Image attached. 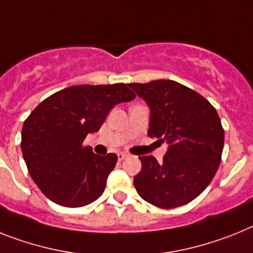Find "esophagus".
Returning <instances> with one entry per match:
<instances>
[{"instance_id":"1","label":"esophagus","mask_w":253,"mask_h":253,"mask_svg":"<svg viewBox=\"0 0 253 253\" xmlns=\"http://www.w3.org/2000/svg\"><path fill=\"white\" fill-rule=\"evenodd\" d=\"M126 157H128V153H125V152H120V153H118V159H119V161H123V160L126 159Z\"/></svg>"}]
</instances>
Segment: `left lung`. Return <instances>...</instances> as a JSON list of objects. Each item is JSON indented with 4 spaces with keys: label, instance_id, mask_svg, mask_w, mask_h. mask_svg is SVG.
<instances>
[{
    "label": "left lung",
    "instance_id": "left-lung-1",
    "mask_svg": "<svg viewBox=\"0 0 253 253\" xmlns=\"http://www.w3.org/2000/svg\"><path fill=\"white\" fill-rule=\"evenodd\" d=\"M151 109V138L169 144L163 163L141 156L134 176L138 194L160 209L189 204L210 184L219 169L224 129L216 110L196 90L174 81L129 83Z\"/></svg>",
    "mask_w": 253,
    "mask_h": 253
}]
</instances>
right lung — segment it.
<instances>
[{"mask_svg": "<svg viewBox=\"0 0 253 253\" xmlns=\"http://www.w3.org/2000/svg\"><path fill=\"white\" fill-rule=\"evenodd\" d=\"M134 98L128 84H82L51 94L30 112L21 130V152L47 198L82 207L100 197L118 156H98L83 142L88 133L100 130L116 103Z\"/></svg>", "mask_w": 253, "mask_h": 253, "instance_id": "right-lung-1", "label": "right lung"}]
</instances>
